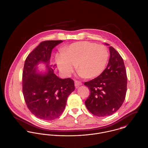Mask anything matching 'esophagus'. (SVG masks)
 Wrapping results in <instances>:
<instances>
[{
  "instance_id": "1",
  "label": "esophagus",
  "mask_w": 148,
  "mask_h": 148,
  "mask_svg": "<svg viewBox=\"0 0 148 148\" xmlns=\"http://www.w3.org/2000/svg\"><path fill=\"white\" fill-rule=\"evenodd\" d=\"M82 85V82L79 81H75V86L77 88L79 86H80Z\"/></svg>"
}]
</instances>
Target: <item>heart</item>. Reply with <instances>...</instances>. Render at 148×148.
Segmentation results:
<instances>
[{
  "instance_id": "1",
  "label": "heart",
  "mask_w": 148,
  "mask_h": 148,
  "mask_svg": "<svg viewBox=\"0 0 148 148\" xmlns=\"http://www.w3.org/2000/svg\"><path fill=\"white\" fill-rule=\"evenodd\" d=\"M108 51L103 45L89 41L77 42L64 47L63 54L56 55V62L60 71L69 76L75 65L81 76L91 79L99 76L108 63Z\"/></svg>"
}]
</instances>
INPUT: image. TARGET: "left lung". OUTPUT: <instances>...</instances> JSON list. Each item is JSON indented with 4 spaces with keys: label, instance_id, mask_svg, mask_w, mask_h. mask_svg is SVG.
<instances>
[{
    "label": "left lung",
    "instance_id": "8db88e82",
    "mask_svg": "<svg viewBox=\"0 0 148 148\" xmlns=\"http://www.w3.org/2000/svg\"><path fill=\"white\" fill-rule=\"evenodd\" d=\"M109 50L110 56L106 68L97 77L84 83L90 92L85 106L92 114L99 117L111 115L118 111L127 91V77L123 60L114 47L110 46Z\"/></svg>",
    "mask_w": 148,
    "mask_h": 148
}]
</instances>
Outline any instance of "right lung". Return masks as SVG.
<instances>
[{"label": "right lung", "mask_w": 148, "mask_h": 148, "mask_svg": "<svg viewBox=\"0 0 148 148\" xmlns=\"http://www.w3.org/2000/svg\"><path fill=\"white\" fill-rule=\"evenodd\" d=\"M63 40H46L30 54L25 60L23 73V92L27 106L38 118L53 121L64 111L68 97L75 90L74 81L60 79L50 65L52 50ZM40 63L46 71L37 69Z\"/></svg>", "instance_id": "1"}]
</instances>
